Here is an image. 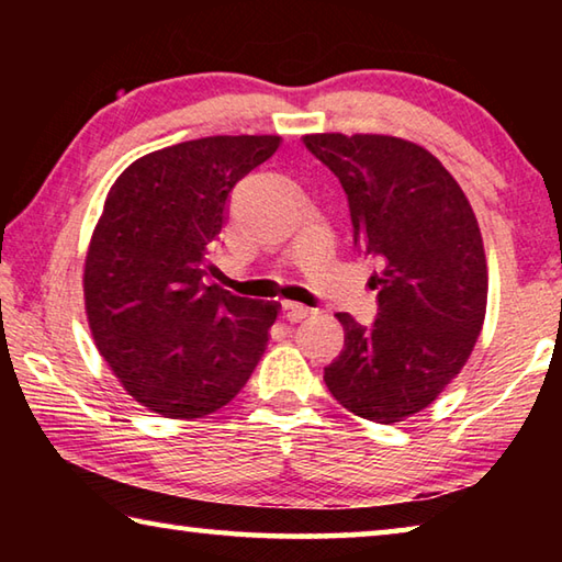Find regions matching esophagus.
<instances>
[{
	"label": "esophagus",
	"instance_id": "obj_1",
	"mask_svg": "<svg viewBox=\"0 0 562 562\" xmlns=\"http://www.w3.org/2000/svg\"><path fill=\"white\" fill-rule=\"evenodd\" d=\"M307 315H310V310L302 307V304L282 302V319H288V322H302Z\"/></svg>",
	"mask_w": 562,
	"mask_h": 562
}]
</instances>
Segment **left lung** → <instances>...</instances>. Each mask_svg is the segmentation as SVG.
Returning <instances> with one entry per match:
<instances>
[{
  "label": "left lung",
  "instance_id": "obj_1",
  "mask_svg": "<svg viewBox=\"0 0 562 562\" xmlns=\"http://www.w3.org/2000/svg\"><path fill=\"white\" fill-rule=\"evenodd\" d=\"M304 146L339 178L355 245L379 270L372 327L339 312L345 349L325 384L351 414L396 424L439 396L469 361L486 317L479 221L429 150L379 133H312Z\"/></svg>",
  "mask_w": 562,
  "mask_h": 562
}]
</instances>
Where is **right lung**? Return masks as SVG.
<instances>
[{
	"label": "right lung",
	"instance_id": "1",
	"mask_svg": "<svg viewBox=\"0 0 562 562\" xmlns=\"http://www.w3.org/2000/svg\"><path fill=\"white\" fill-rule=\"evenodd\" d=\"M280 136H207L133 160L111 186L83 265L93 341L123 389L166 418L233 402L258 367L278 302L207 282L227 195Z\"/></svg>",
	"mask_w": 562,
	"mask_h": 562
}]
</instances>
